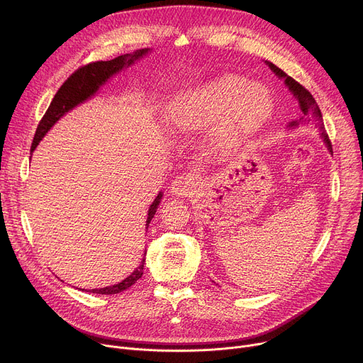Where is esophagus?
<instances>
[{"instance_id":"1","label":"esophagus","mask_w":363,"mask_h":363,"mask_svg":"<svg viewBox=\"0 0 363 363\" xmlns=\"http://www.w3.org/2000/svg\"><path fill=\"white\" fill-rule=\"evenodd\" d=\"M199 185H200L199 177H196L195 174H191V172H185L174 179L171 192L177 196H189V195H192V192H195V189Z\"/></svg>"}]
</instances>
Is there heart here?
Instances as JSON below:
<instances>
[{
  "mask_svg": "<svg viewBox=\"0 0 363 363\" xmlns=\"http://www.w3.org/2000/svg\"><path fill=\"white\" fill-rule=\"evenodd\" d=\"M274 113V96L262 84L239 75H220L172 98L169 125L182 130L216 127L221 149L242 147L265 127Z\"/></svg>",
  "mask_w": 363,
  "mask_h": 363,
  "instance_id": "heart-1",
  "label": "heart"
}]
</instances>
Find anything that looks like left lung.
<instances>
[{
	"label": "left lung",
	"mask_w": 363,
	"mask_h": 363,
	"mask_svg": "<svg viewBox=\"0 0 363 363\" xmlns=\"http://www.w3.org/2000/svg\"><path fill=\"white\" fill-rule=\"evenodd\" d=\"M267 63H268V67L275 72V75H278L281 79H284V82H285V85L288 86V89L294 94V96L296 98V101H298L300 110H301V113H303V116L300 117L298 121L289 123V127H295V125L303 124V123L306 124V123H308V121H311V120L317 121V123H318V128H320V131H321V139H323V142L325 143L327 149L330 150V153H333L332 142H330V139H328V136H327V133H325V130H324L321 111H320V108H318L315 100L313 98V95L310 94V91L306 89L301 84L296 82L294 78L288 77L282 69H279V68L277 67V65H274V63H271V62H267Z\"/></svg>",
	"instance_id": "1"
}]
</instances>
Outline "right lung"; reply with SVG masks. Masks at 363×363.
I'll use <instances>...</instances> for the list:
<instances>
[{
    "instance_id": "right-lung-1",
    "label": "right lung",
    "mask_w": 363,
    "mask_h": 363,
    "mask_svg": "<svg viewBox=\"0 0 363 363\" xmlns=\"http://www.w3.org/2000/svg\"><path fill=\"white\" fill-rule=\"evenodd\" d=\"M150 49H139L135 53H125L121 56H117L116 59L111 60H100V62H92L85 65V67H81L77 69L67 81L63 82V85L57 89L55 94L53 100L45 113L43 118L40 120L35 139H33L30 153L35 152L40 140L45 138V135L50 130V127L68 111L79 106L81 103L86 101L88 98H91L98 89H100L101 85H104L114 74L120 72L124 68H128L131 63H135L138 59L143 57ZM162 200V192L157 194L155 201L149 207L147 211V220H146V228L149 227L150 220L153 218L157 206ZM143 268H145V259L142 260L140 265L135 269V272L121 282L113 285V286H106L100 289H91L94 294H101V295H111V294H118L123 292L124 289L130 288L136 281H139L143 275Z\"/></svg>"
}]
</instances>
